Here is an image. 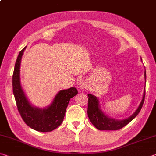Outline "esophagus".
<instances>
[{
    "label": "esophagus",
    "instance_id": "34e87169",
    "mask_svg": "<svg viewBox=\"0 0 156 156\" xmlns=\"http://www.w3.org/2000/svg\"><path fill=\"white\" fill-rule=\"evenodd\" d=\"M79 87L82 89H86L87 88V82L84 80H82L79 83Z\"/></svg>",
    "mask_w": 156,
    "mask_h": 156
}]
</instances>
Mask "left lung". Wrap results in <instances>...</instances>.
Segmentation results:
<instances>
[{"mask_svg": "<svg viewBox=\"0 0 156 156\" xmlns=\"http://www.w3.org/2000/svg\"><path fill=\"white\" fill-rule=\"evenodd\" d=\"M144 78L145 80H146V71H144ZM88 96L87 114L91 122L98 130L114 131L122 129L126 125H128L132 120H133L136 117L137 115L140 112L144 101L145 88L142 101L139 107H138V109L130 117L122 120H115L113 118L108 117L100 109L99 100L98 99V98L90 94H88Z\"/></svg>", "mask_w": 156, "mask_h": 156, "instance_id": "left-lung-1", "label": "left lung"}]
</instances>
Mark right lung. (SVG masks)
<instances>
[{"instance_id": "1", "label": "right lung", "mask_w": 156, "mask_h": 156, "mask_svg": "<svg viewBox=\"0 0 156 156\" xmlns=\"http://www.w3.org/2000/svg\"><path fill=\"white\" fill-rule=\"evenodd\" d=\"M25 48L26 47L18 54L12 76L13 93L18 110L23 120L30 128L41 132L51 131L61 125L69 102L78 94V90L75 87H71L60 91L52 103L45 109H40L31 105L23 90L20 80V61Z\"/></svg>"}]
</instances>
